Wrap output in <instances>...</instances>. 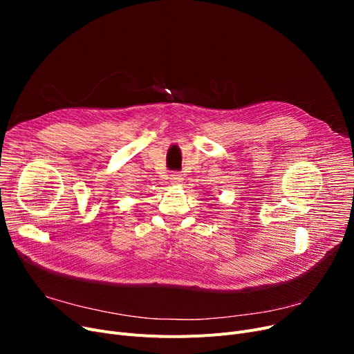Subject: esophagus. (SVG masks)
<instances>
[{"label":"esophagus","instance_id":"esophagus-1","mask_svg":"<svg viewBox=\"0 0 354 354\" xmlns=\"http://www.w3.org/2000/svg\"><path fill=\"white\" fill-rule=\"evenodd\" d=\"M169 179H171V183L175 185V187H179V185H180L182 180H183V178H182L180 174H174V175H171Z\"/></svg>","mask_w":354,"mask_h":354}]
</instances>
